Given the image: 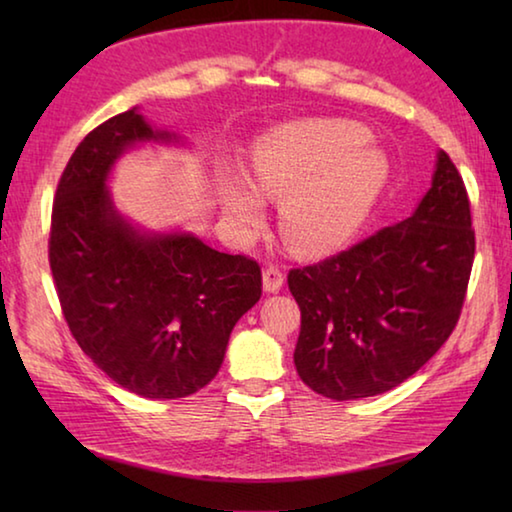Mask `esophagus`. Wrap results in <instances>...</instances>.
<instances>
[{
  "mask_svg": "<svg viewBox=\"0 0 512 512\" xmlns=\"http://www.w3.org/2000/svg\"><path fill=\"white\" fill-rule=\"evenodd\" d=\"M262 280H264V291L277 293V291L282 289V284H284L282 268L275 266V264H268V266L264 268V273H262Z\"/></svg>",
  "mask_w": 512,
  "mask_h": 512,
  "instance_id": "obj_1",
  "label": "esophagus"
}]
</instances>
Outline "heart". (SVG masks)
I'll return each mask as SVG.
<instances>
[{"label": "heart", "mask_w": 512, "mask_h": 512, "mask_svg": "<svg viewBox=\"0 0 512 512\" xmlns=\"http://www.w3.org/2000/svg\"><path fill=\"white\" fill-rule=\"evenodd\" d=\"M352 121L318 119L284 126L259 140L250 158V185L228 180L219 189L225 219L239 235L264 225V201H282L280 235L293 253L325 255L366 223L386 183V160Z\"/></svg>", "instance_id": "b5f03b06"}]
</instances>
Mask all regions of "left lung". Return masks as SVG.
<instances>
[{"instance_id":"8db88e82","label":"left lung","mask_w":512,"mask_h":512,"mask_svg":"<svg viewBox=\"0 0 512 512\" xmlns=\"http://www.w3.org/2000/svg\"><path fill=\"white\" fill-rule=\"evenodd\" d=\"M470 198L445 151L409 219L289 271L300 307V379L329 400L400 386L454 332L474 262Z\"/></svg>"}]
</instances>
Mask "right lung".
Wrapping results in <instances>:
<instances>
[{
  "mask_svg": "<svg viewBox=\"0 0 512 512\" xmlns=\"http://www.w3.org/2000/svg\"><path fill=\"white\" fill-rule=\"evenodd\" d=\"M146 140L173 135L133 108L76 146L51 210L49 266L81 350L126 391L178 400L216 377L232 327L262 296V268L183 232L142 235L121 219L106 178Z\"/></svg>",
  "mask_w": 512,
  "mask_h": 512,
  "instance_id": "obj_1",
  "label": "right lung"
}]
</instances>
